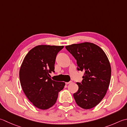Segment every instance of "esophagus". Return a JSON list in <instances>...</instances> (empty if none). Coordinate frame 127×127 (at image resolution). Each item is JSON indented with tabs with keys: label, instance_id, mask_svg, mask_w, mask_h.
<instances>
[{
	"label": "esophagus",
	"instance_id": "obj_1",
	"mask_svg": "<svg viewBox=\"0 0 127 127\" xmlns=\"http://www.w3.org/2000/svg\"><path fill=\"white\" fill-rule=\"evenodd\" d=\"M71 83H72L71 81H69V82H66V83H65V84H66V85H68V84H70Z\"/></svg>",
	"mask_w": 127,
	"mask_h": 127
}]
</instances>
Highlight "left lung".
<instances>
[{"label": "left lung", "instance_id": "1", "mask_svg": "<svg viewBox=\"0 0 127 127\" xmlns=\"http://www.w3.org/2000/svg\"><path fill=\"white\" fill-rule=\"evenodd\" d=\"M76 60L78 70L84 71L79 89L73 94L77 105L86 110L95 107L105 97L110 83L111 68L104 51L96 44L84 42L65 46Z\"/></svg>", "mask_w": 127, "mask_h": 127}]
</instances>
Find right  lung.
<instances>
[{
	"label": "right lung",
	"mask_w": 127,
	"mask_h": 127,
	"mask_svg": "<svg viewBox=\"0 0 127 127\" xmlns=\"http://www.w3.org/2000/svg\"><path fill=\"white\" fill-rule=\"evenodd\" d=\"M64 46L39 45L31 49L25 57L19 72L22 90L30 101L41 110L56 103L58 93L65 83L52 80L56 56Z\"/></svg>",
	"instance_id": "1"
}]
</instances>
